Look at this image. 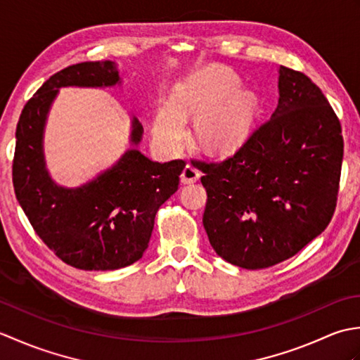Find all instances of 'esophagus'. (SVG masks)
<instances>
[{
  "label": "esophagus",
  "instance_id": "1",
  "mask_svg": "<svg viewBox=\"0 0 360 360\" xmlns=\"http://www.w3.org/2000/svg\"><path fill=\"white\" fill-rule=\"evenodd\" d=\"M200 172L196 170L192 165H186L184 170L181 173V182L182 184H193L198 179H200Z\"/></svg>",
  "mask_w": 360,
  "mask_h": 360
}]
</instances>
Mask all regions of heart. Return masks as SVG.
Segmentation results:
<instances>
[{
	"instance_id": "b5f03b06",
	"label": "heart",
	"mask_w": 360,
	"mask_h": 360,
	"mask_svg": "<svg viewBox=\"0 0 360 360\" xmlns=\"http://www.w3.org/2000/svg\"><path fill=\"white\" fill-rule=\"evenodd\" d=\"M227 70H205L174 89L173 101H159L153 117V137L165 150H178L187 139V119H196V133L205 148L226 151L236 147L248 131L255 97L235 88Z\"/></svg>"
}]
</instances>
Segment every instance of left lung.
Here are the masks:
<instances>
[{
	"label": "left lung",
	"instance_id": "obj_1",
	"mask_svg": "<svg viewBox=\"0 0 360 360\" xmlns=\"http://www.w3.org/2000/svg\"><path fill=\"white\" fill-rule=\"evenodd\" d=\"M278 105L233 156L198 162L202 224L217 254L243 269L294 257L334 215L343 159L340 122L303 72L280 66Z\"/></svg>",
	"mask_w": 360,
	"mask_h": 360
}]
</instances>
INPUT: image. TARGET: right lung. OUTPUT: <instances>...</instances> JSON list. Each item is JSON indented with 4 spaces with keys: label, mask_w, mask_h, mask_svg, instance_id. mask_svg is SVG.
Returning <instances> with one entry per match:
<instances>
[{
    "label": "right lung",
    "mask_w": 360,
    "mask_h": 360,
    "mask_svg": "<svg viewBox=\"0 0 360 360\" xmlns=\"http://www.w3.org/2000/svg\"><path fill=\"white\" fill-rule=\"evenodd\" d=\"M120 83L110 60L68 66L53 74L25 105L17 125L12 181L29 223L60 259L83 271H114L133 264L148 248L155 217L179 186L181 159L155 162L127 150L108 170L82 187L53 182L46 168L43 136L48 112L63 86L106 88ZM143 128L131 120L129 142Z\"/></svg>",
    "instance_id": "add662e5"
}]
</instances>
